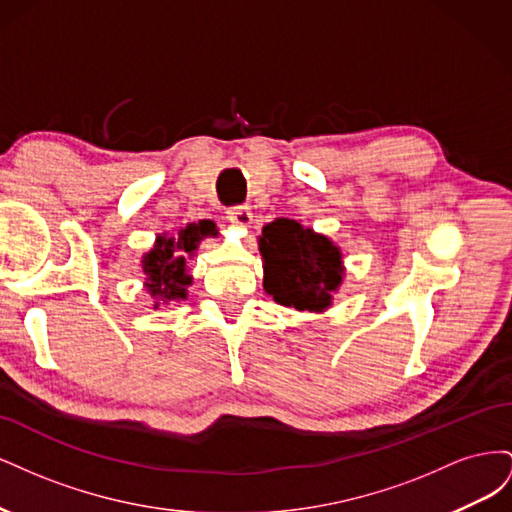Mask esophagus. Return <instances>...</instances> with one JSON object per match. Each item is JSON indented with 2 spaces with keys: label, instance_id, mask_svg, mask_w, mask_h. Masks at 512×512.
<instances>
[{
  "label": "esophagus",
  "instance_id": "34e87169",
  "mask_svg": "<svg viewBox=\"0 0 512 512\" xmlns=\"http://www.w3.org/2000/svg\"><path fill=\"white\" fill-rule=\"evenodd\" d=\"M226 218H228V222H232L235 226H250L252 224V211H250V207H245V205H239V207H230L228 211H226Z\"/></svg>",
  "mask_w": 512,
  "mask_h": 512
}]
</instances>
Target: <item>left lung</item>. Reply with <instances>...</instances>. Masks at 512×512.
Instances as JSON below:
<instances>
[{
  "instance_id": "1",
  "label": "left lung",
  "mask_w": 512,
  "mask_h": 512,
  "mask_svg": "<svg viewBox=\"0 0 512 512\" xmlns=\"http://www.w3.org/2000/svg\"><path fill=\"white\" fill-rule=\"evenodd\" d=\"M265 260V290L275 303L299 312H324L342 284L344 260L339 247L297 220L277 218L258 239Z\"/></svg>"
}]
</instances>
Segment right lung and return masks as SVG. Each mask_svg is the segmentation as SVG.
Listing matches in <instances>:
<instances>
[{
  "label": "right lung",
  "mask_w": 512,
  "mask_h": 512,
  "mask_svg": "<svg viewBox=\"0 0 512 512\" xmlns=\"http://www.w3.org/2000/svg\"><path fill=\"white\" fill-rule=\"evenodd\" d=\"M215 228L213 222H198L181 228L177 235H160L151 252L143 256V275L145 286L153 299V309L162 303L181 301L188 297V288L192 277L188 275V258L194 256L198 241L205 235H211Z\"/></svg>",
  "instance_id": "right-lung-1"
}]
</instances>
